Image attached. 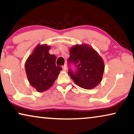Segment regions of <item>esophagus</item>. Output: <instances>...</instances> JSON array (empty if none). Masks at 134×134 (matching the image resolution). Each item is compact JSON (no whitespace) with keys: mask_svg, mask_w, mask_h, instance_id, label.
<instances>
[{"mask_svg":"<svg viewBox=\"0 0 134 134\" xmlns=\"http://www.w3.org/2000/svg\"><path fill=\"white\" fill-rule=\"evenodd\" d=\"M62 69H63L64 70H67V65H66L65 64V65L62 66Z\"/></svg>","mask_w":134,"mask_h":134,"instance_id":"1","label":"esophagus"}]
</instances>
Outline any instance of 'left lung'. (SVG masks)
I'll return each mask as SVG.
<instances>
[{"instance_id":"obj_1","label":"left lung","mask_w":134,"mask_h":134,"mask_svg":"<svg viewBox=\"0 0 134 134\" xmlns=\"http://www.w3.org/2000/svg\"><path fill=\"white\" fill-rule=\"evenodd\" d=\"M67 62L76 69H69V74L78 86L91 90L100 83L104 72V63L101 56L86 44H77L70 49Z\"/></svg>"}]
</instances>
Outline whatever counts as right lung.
<instances>
[{
	"label": "right lung",
	"instance_id": "add662e5",
	"mask_svg": "<svg viewBox=\"0 0 134 134\" xmlns=\"http://www.w3.org/2000/svg\"><path fill=\"white\" fill-rule=\"evenodd\" d=\"M50 48L47 44L37 45L25 64L30 85L40 92L48 90L62 70L56 65V56L49 53Z\"/></svg>",
	"mask_w": 134,
	"mask_h": 134
}]
</instances>
